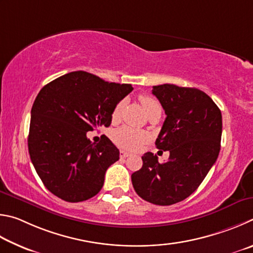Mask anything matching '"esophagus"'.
Here are the masks:
<instances>
[{"mask_svg":"<svg viewBox=\"0 0 253 253\" xmlns=\"http://www.w3.org/2000/svg\"><path fill=\"white\" fill-rule=\"evenodd\" d=\"M131 156V153H129V152H126V151H120V157L121 158H127V157H130Z\"/></svg>","mask_w":253,"mask_h":253,"instance_id":"esophagus-1","label":"esophagus"}]
</instances>
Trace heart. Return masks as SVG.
<instances>
[{"mask_svg":"<svg viewBox=\"0 0 253 253\" xmlns=\"http://www.w3.org/2000/svg\"><path fill=\"white\" fill-rule=\"evenodd\" d=\"M139 101L140 103L142 104L147 115L149 114L150 111H152L154 108L159 106L158 102L154 100L153 97L149 95H140ZM123 105H124V101H120L118 102L117 105L114 106L112 114H111V120H112V122L115 123L119 121ZM112 139L114 142L118 145H120L121 148L135 150L144 142L145 139H147V134L142 131L132 129V127H129V126H122L113 132Z\"/></svg>","mask_w":253,"mask_h":253,"instance_id":"b5f03b06","label":"heart"}]
</instances>
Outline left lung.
<instances>
[{
    "instance_id": "1",
    "label": "left lung",
    "mask_w": 253,
    "mask_h": 253,
    "mask_svg": "<svg viewBox=\"0 0 253 253\" xmlns=\"http://www.w3.org/2000/svg\"><path fill=\"white\" fill-rule=\"evenodd\" d=\"M167 118L156 145L169 151V160L159 163L151 152L131 175L135 192L157 206H171L196 191L220 152L222 115L205 92L174 84L154 85Z\"/></svg>"
}]
</instances>
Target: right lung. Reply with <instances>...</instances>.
Listing matches in <instances>:
<instances>
[{
	"label": "right lung",
	"mask_w": 253,
	"mask_h": 253,
	"mask_svg": "<svg viewBox=\"0 0 253 253\" xmlns=\"http://www.w3.org/2000/svg\"><path fill=\"white\" fill-rule=\"evenodd\" d=\"M132 90L131 84L110 83L84 71L62 75L41 88L31 110L28 145L48 191L68 202L99 193L120 152L105 135L92 143L86 132L109 126L114 106Z\"/></svg>",
	"instance_id": "1"
}]
</instances>
